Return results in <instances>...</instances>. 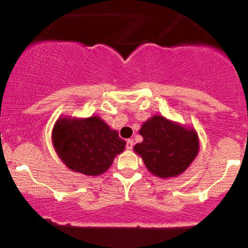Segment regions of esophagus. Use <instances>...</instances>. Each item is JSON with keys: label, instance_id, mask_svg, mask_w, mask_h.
Wrapping results in <instances>:
<instances>
[{"label": "esophagus", "instance_id": "esophagus-1", "mask_svg": "<svg viewBox=\"0 0 248 248\" xmlns=\"http://www.w3.org/2000/svg\"><path fill=\"white\" fill-rule=\"evenodd\" d=\"M126 147H127V149H132V148L134 147V140H133V139H129V140H127Z\"/></svg>", "mask_w": 248, "mask_h": 248}]
</instances>
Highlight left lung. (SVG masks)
<instances>
[{
  "label": "left lung",
  "instance_id": "obj_1",
  "mask_svg": "<svg viewBox=\"0 0 248 248\" xmlns=\"http://www.w3.org/2000/svg\"><path fill=\"white\" fill-rule=\"evenodd\" d=\"M143 138L134 150L141 156L147 169L161 178L176 177L186 171L199 150L198 135L164 116L154 115L142 124Z\"/></svg>",
  "mask_w": 248,
  "mask_h": 248
}]
</instances>
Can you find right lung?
Listing matches in <instances>:
<instances>
[{
  "label": "right lung",
  "instance_id": "right-lung-1",
  "mask_svg": "<svg viewBox=\"0 0 248 248\" xmlns=\"http://www.w3.org/2000/svg\"><path fill=\"white\" fill-rule=\"evenodd\" d=\"M52 143L59 158L72 171L98 176L107 171L126 141L99 116L58 119L52 130Z\"/></svg>",
  "mask_w": 248,
  "mask_h": 248
}]
</instances>
